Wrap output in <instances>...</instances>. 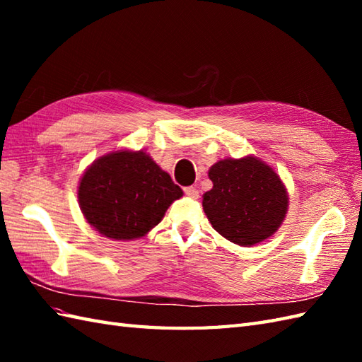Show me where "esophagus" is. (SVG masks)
<instances>
[{
	"label": "esophagus",
	"mask_w": 362,
	"mask_h": 362,
	"mask_svg": "<svg viewBox=\"0 0 362 362\" xmlns=\"http://www.w3.org/2000/svg\"><path fill=\"white\" fill-rule=\"evenodd\" d=\"M183 191H185V194L189 197H193V199L199 197V191L196 189V187H185L183 188Z\"/></svg>",
	"instance_id": "1"
}]
</instances>
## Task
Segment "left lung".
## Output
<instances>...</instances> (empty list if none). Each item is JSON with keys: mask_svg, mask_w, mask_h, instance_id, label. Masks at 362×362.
<instances>
[{"mask_svg": "<svg viewBox=\"0 0 362 362\" xmlns=\"http://www.w3.org/2000/svg\"><path fill=\"white\" fill-rule=\"evenodd\" d=\"M213 188L202 206L213 228L235 244L253 245L272 236L288 211V193L271 166L257 157L226 158L209 171Z\"/></svg>", "mask_w": 362, "mask_h": 362, "instance_id": "obj_1", "label": "left lung"}]
</instances>
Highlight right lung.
Masks as SVG:
<instances>
[{
  "instance_id": "right-lung-1",
  "label": "right lung",
  "mask_w": 362,
  "mask_h": 362,
  "mask_svg": "<svg viewBox=\"0 0 362 362\" xmlns=\"http://www.w3.org/2000/svg\"><path fill=\"white\" fill-rule=\"evenodd\" d=\"M183 191L143 151H117L95 160L79 182L87 222L110 240L141 238Z\"/></svg>"
}]
</instances>
